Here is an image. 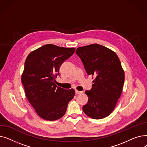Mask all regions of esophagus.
<instances>
[{
	"mask_svg": "<svg viewBox=\"0 0 147 147\" xmlns=\"http://www.w3.org/2000/svg\"><path fill=\"white\" fill-rule=\"evenodd\" d=\"M75 93L76 95H78V94H81L82 93V92H80V91H79L78 90H75Z\"/></svg>",
	"mask_w": 147,
	"mask_h": 147,
	"instance_id": "esophagus-1",
	"label": "esophagus"
}]
</instances>
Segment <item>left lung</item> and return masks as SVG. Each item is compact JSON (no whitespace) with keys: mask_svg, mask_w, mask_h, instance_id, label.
<instances>
[{"mask_svg":"<svg viewBox=\"0 0 147 147\" xmlns=\"http://www.w3.org/2000/svg\"><path fill=\"white\" fill-rule=\"evenodd\" d=\"M76 53L87 74L95 76L91 89L85 91L88 101L83 110L90 118H105L113 111L124 84L120 61L114 52L98 44L78 48Z\"/></svg>","mask_w":147,"mask_h":147,"instance_id":"1","label":"left lung"}]
</instances>
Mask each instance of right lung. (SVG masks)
<instances>
[{
  "instance_id": "add662e5",
  "label": "right lung",
  "mask_w": 147,
  "mask_h": 147,
  "mask_svg": "<svg viewBox=\"0 0 147 147\" xmlns=\"http://www.w3.org/2000/svg\"><path fill=\"white\" fill-rule=\"evenodd\" d=\"M75 49L47 44L30 53L26 58L22 83L28 101L45 120L63 117L75 95L73 89L67 90L55 84L61 64Z\"/></svg>"
}]
</instances>
